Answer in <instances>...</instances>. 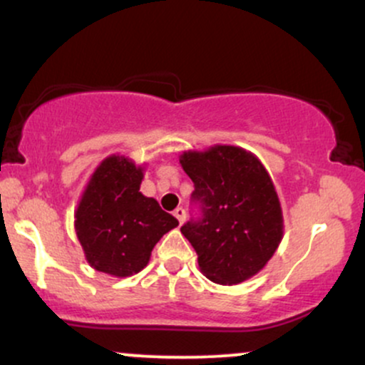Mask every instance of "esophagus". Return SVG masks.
<instances>
[{"mask_svg":"<svg viewBox=\"0 0 365 365\" xmlns=\"http://www.w3.org/2000/svg\"><path fill=\"white\" fill-rule=\"evenodd\" d=\"M173 215H175V217H177V220H178V223L183 225V221H185V209H183V207H177V209H175Z\"/></svg>","mask_w":365,"mask_h":365,"instance_id":"esophagus-1","label":"esophagus"}]
</instances>
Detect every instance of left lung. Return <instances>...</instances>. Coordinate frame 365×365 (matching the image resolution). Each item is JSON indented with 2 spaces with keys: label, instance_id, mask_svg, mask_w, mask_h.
<instances>
[{
  "label": "left lung",
  "instance_id": "1",
  "mask_svg": "<svg viewBox=\"0 0 365 365\" xmlns=\"http://www.w3.org/2000/svg\"><path fill=\"white\" fill-rule=\"evenodd\" d=\"M180 165L194 182L202 216L182 226L207 279L237 284L273 257L283 238V212L259 158L237 145L185 150Z\"/></svg>",
  "mask_w": 365,
  "mask_h": 365
}]
</instances>
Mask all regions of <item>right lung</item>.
Masks as SVG:
<instances>
[{"label":"right lung","mask_w":365,"mask_h":365,"mask_svg":"<svg viewBox=\"0 0 365 365\" xmlns=\"http://www.w3.org/2000/svg\"><path fill=\"white\" fill-rule=\"evenodd\" d=\"M144 166L111 154L99 163L83 188L75 233L87 262L96 271L127 278L148 266L159 238L175 226L177 217L159 207L140 190Z\"/></svg>","instance_id":"right-lung-1"}]
</instances>
